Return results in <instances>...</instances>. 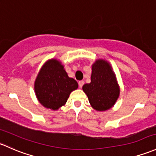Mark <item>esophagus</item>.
<instances>
[{"label": "esophagus", "instance_id": "34e87169", "mask_svg": "<svg viewBox=\"0 0 156 156\" xmlns=\"http://www.w3.org/2000/svg\"><path fill=\"white\" fill-rule=\"evenodd\" d=\"M83 84H84V81H80L79 82H78V85H79V87H81V88L82 87Z\"/></svg>", "mask_w": 156, "mask_h": 156}]
</instances>
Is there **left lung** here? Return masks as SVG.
Segmentation results:
<instances>
[{
    "label": "left lung",
    "instance_id": "obj_1",
    "mask_svg": "<svg viewBox=\"0 0 156 156\" xmlns=\"http://www.w3.org/2000/svg\"><path fill=\"white\" fill-rule=\"evenodd\" d=\"M90 103L96 111H106L115 104L119 89L115 74L107 61L98 60L92 66L91 82L83 86Z\"/></svg>",
    "mask_w": 156,
    "mask_h": 156
}]
</instances>
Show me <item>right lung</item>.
Here are the masks:
<instances>
[{"label":"right lung","instance_id":"right-lung-1","mask_svg":"<svg viewBox=\"0 0 156 156\" xmlns=\"http://www.w3.org/2000/svg\"><path fill=\"white\" fill-rule=\"evenodd\" d=\"M77 81L69 78L57 60H48L42 67L34 83L39 101L47 108L57 110L64 105L70 93L78 88Z\"/></svg>","mask_w":156,"mask_h":156}]
</instances>
